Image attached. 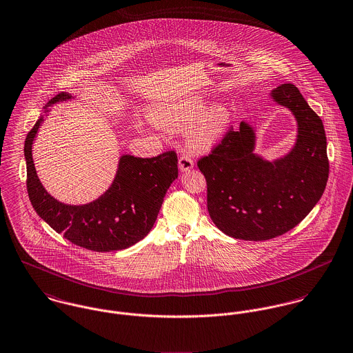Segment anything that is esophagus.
Segmentation results:
<instances>
[{"instance_id":"34e87169","label":"esophagus","mask_w":353,"mask_h":353,"mask_svg":"<svg viewBox=\"0 0 353 353\" xmlns=\"http://www.w3.org/2000/svg\"><path fill=\"white\" fill-rule=\"evenodd\" d=\"M179 168H180L181 172H187V170L192 169L194 168V159L190 156H187V154L181 156L179 159Z\"/></svg>"}]
</instances>
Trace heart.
Here are the masks:
<instances>
[{
    "instance_id": "obj_1",
    "label": "heart",
    "mask_w": 353,
    "mask_h": 353,
    "mask_svg": "<svg viewBox=\"0 0 353 353\" xmlns=\"http://www.w3.org/2000/svg\"><path fill=\"white\" fill-rule=\"evenodd\" d=\"M203 108L204 103L200 99H190L162 108L154 119L162 127L179 128L190 124L203 111ZM229 111L222 105H216L205 111L188 132V148L194 152L210 150L222 137L229 124Z\"/></svg>"
}]
</instances>
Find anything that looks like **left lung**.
I'll list each match as a JSON object with an SVG mask.
<instances>
[{
	"label": "left lung",
	"instance_id": "left-lung-1",
	"mask_svg": "<svg viewBox=\"0 0 353 353\" xmlns=\"http://www.w3.org/2000/svg\"><path fill=\"white\" fill-rule=\"evenodd\" d=\"M274 101L291 110L298 139L285 157L274 162L253 153L254 131L241 121L208 156L197 161L207 183V208L225 234L245 241H267L301 223L325 191L329 177L326 135L321 118L299 89L283 83Z\"/></svg>",
	"mask_w": 353,
	"mask_h": 353
}]
</instances>
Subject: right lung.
<instances>
[{
  "instance_id": "1",
  "label": "right lung",
  "mask_w": 353,
  "mask_h": 353,
  "mask_svg": "<svg viewBox=\"0 0 353 353\" xmlns=\"http://www.w3.org/2000/svg\"><path fill=\"white\" fill-rule=\"evenodd\" d=\"M69 99L72 94L62 92L47 105ZM41 121L35 123L24 145L27 191L40 218L72 243L94 252L121 250L149 234L168 188L179 176L176 152L153 158L121 156L117 177L105 194L83 205H69L43 188L35 170L32 142Z\"/></svg>"
}]
</instances>
